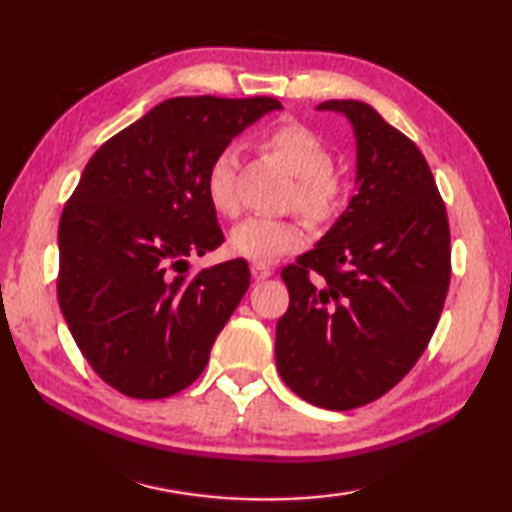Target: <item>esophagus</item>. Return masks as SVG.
Wrapping results in <instances>:
<instances>
[{
    "label": "esophagus",
    "mask_w": 512,
    "mask_h": 512,
    "mask_svg": "<svg viewBox=\"0 0 512 512\" xmlns=\"http://www.w3.org/2000/svg\"><path fill=\"white\" fill-rule=\"evenodd\" d=\"M250 273H253L257 282H262V280H266V277L273 275L271 266H266V264H253V266H250Z\"/></svg>",
    "instance_id": "obj_1"
}]
</instances>
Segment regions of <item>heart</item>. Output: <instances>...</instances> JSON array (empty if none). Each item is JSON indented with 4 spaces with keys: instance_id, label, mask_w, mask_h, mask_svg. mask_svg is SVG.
<instances>
[{
    "instance_id": "1",
    "label": "heart",
    "mask_w": 512,
    "mask_h": 512,
    "mask_svg": "<svg viewBox=\"0 0 512 512\" xmlns=\"http://www.w3.org/2000/svg\"><path fill=\"white\" fill-rule=\"evenodd\" d=\"M262 140L296 173L289 205L314 223L332 219L343 201V180L332 167V151L323 137L302 121L287 119L268 128ZM205 192L221 214L235 216L241 210L235 146H223L214 153L205 171ZM305 241L307 230L298 219L248 216L230 232L232 253L255 264H271L305 246Z\"/></svg>"
}]
</instances>
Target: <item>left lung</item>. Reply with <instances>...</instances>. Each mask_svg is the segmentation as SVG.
I'll list each match as a JSON object with an SVG mask.
<instances>
[{
	"label": "left lung",
	"instance_id": "left-lung-1",
	"mask_svg": "<svg viewBox=\"0 0 512 512\" xmlns=\"http://www.w3.org/2000/svg\"><path fill=\"white\" fill-rule=\"evenodd\" d=\"M357 135V194L314 250L282 268L277 372L302 400L357 409L427 350L452 277L449 221L427 160L368 103L332 99Z\"/></svg>",
	"mask_w": 512,
	"mask_h": 512
}]
</instances>
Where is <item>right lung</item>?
<instances>
[{"label": "right lung", "instance_id": "right-lung-1", "mask_svg": "<svg viewBox=\"0 0 512 512\" xmlns=\"http://www.w3.org/2000/svg\"><path fill=\"white\" fill-rule=\"evenodd\" d=\"M277 108L273 97H173L90 158L58 225V305L115 391L162 400L205 370L250 284L246 259L189 271V257L223 244L205 171Z\"/></svg>", "mask_w": 512, "mask_h": 512}]
</instances>
